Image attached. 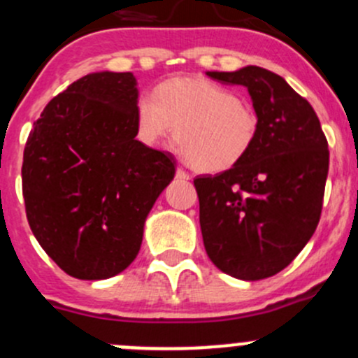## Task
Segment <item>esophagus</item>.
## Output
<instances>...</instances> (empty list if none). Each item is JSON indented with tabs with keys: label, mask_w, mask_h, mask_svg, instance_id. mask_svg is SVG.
Returning <instances> with one entry per match:
<instances>
[{
	"label": "esophagus",
	"mask_w": 358,
	"mask_h": 358,
	"mask_svg": "<svg viewBox=\"0 0 358 358\" xmlns=\"http://www.w3.org/2000/svg\"><path fill=\"white\" fill-rule=\"evenodd\" d=\"M176 178L178 179H180V180H187L189 179V174H187L186 171H184V169H178V171H176Z\"/></svg>",
	"instance_id": "34e87169"
}]
</instances>
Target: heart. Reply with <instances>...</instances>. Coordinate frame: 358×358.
<instances>
[{"label":"heart","mask_w":358,"mask_h":358,"mask_svg":"<svg viewBox=\"0 0 358 358\" xmlns=\"http://www.w3.org/2000/svg\"><path fill=\"white\" fill-rule=\"evenodd\" d=\"M136 137L158 146L174 134L179 151L196 171L215 174L245 160L259 134L256 109L231 88L207 78H171L153 99L136 102Z\"/></svg>","instance_id":"heart-1"}]
</instances>
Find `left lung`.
I'll list each match as a JSON object with an SVG mask.
<instances>
[{"instance_id":"1","label":"left lung","mask_w":358,"mask_h":358,"mask_svg":"<svg viewBox=\"0 0 358 358\" xmlns=\"http://www.w3.org/2000/svg\"><path fill=\"white\" fill-rule=\"evenodd\" d=\"M207 76L247 87L259 134L236 167L193 180L205 250L219 270L240 280L273 277L294 261L320 221L327 139L310 102L278 74L247 66Z\"/></svg>"}]
</instances>
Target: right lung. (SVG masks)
Masks as SVG:
<instances>
[{"instance_id":"obj_1","label":"right lung","mask_w":358,"mask_h":358,"mask_svg":"<svg viewBox=\"0 0 358 358\" xmlns=\"http://www.w3.org/2000/svg\"><path fill=\"white\" fill-rule=\"evenodd\" d=\"M132 73H92L52 99L27 137L22 194L31 231L80 280L122 273L176 174L167 151L136 139Z\"/></svg>"}]
</instances>
